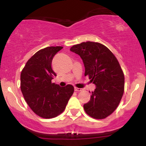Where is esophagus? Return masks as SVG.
<instances>
[{
    "label": "esophagus",
    "mask_w": 146,
    "mask_h": 146,
    "mask_svg": "<svg viewBox=\"0 0 146 146\" xmlns=\"http://www.w3.org/2000/svg\"><path fill=\"white\" fill-rule=\"evenodd\" d=\"M74 90H75L76 92H80V91L82 90V89H81V88H78L75 87V88H74Z\"/></svg>",
    "instance_id": "obj_1"
}]
</instances>
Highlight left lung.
Instances as JSON below:
<instances>
[{"label":"left lung","mask_w":146,"mask_h":146,"mask_svg":"<svg viewBox=\"0 0 146 146\" xmlns=\"http://www.w3.org/2000/svg\"><path fill=\"white\" fill-rule=\"evenodd\" d=\"M85 67V76L96 85L90 100L84 105L86 113L95 119H104L118 106L124 91V75L113 53L104 45L86 42L71 47Z\"/></svg>","instance_id":"1"}]
</instances>
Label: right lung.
I'll list each match as a JSON object with an SVG mask.
<instances>
[{"mask_svg": "<svg viewBox=\"0 0 146 146\" xmlns=\"http://www.w3.org/2000/svg\"><path fill=\"white\" fill-rule=\"evenodd\" d=\"M62 46H49L35 53L21 74V89L26 102L36 114L52 118L62 113L74 93L73 86L52 83L56 74L52 68L53 57Z\"/></svg>", "mask_w": 146, "mask_h": 146, "instance_id": "right-lung-1", "label": "right lung"}]
</instances>
